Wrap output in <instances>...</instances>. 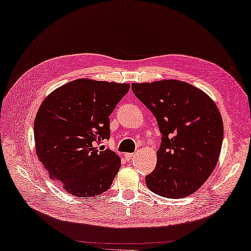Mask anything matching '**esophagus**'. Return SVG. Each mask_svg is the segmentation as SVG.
<instances>
[{
    "label": "esophagus",
    "mask_w": 251,
    "mask_h": 251,
    "mask_svg": "<svg viewBox=\"0 0 251 251\" xmlns=\"http://www.w3.org/2000/svg\"><path fill=\"white\" fill-rule=\"evenodd\" d=\"M125 157L126 158L127 161H130V160H132L133 157H135V153H126Z\"/></svg>",
    "instance_id": "esophagus-1"
}]
</instances>
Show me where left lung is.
<instances>
[{
  "mask_svg": "<svg viewBox=\"0 0 251 251\" xmlns=\"http://www.w3.org/2000/svg\"><path fill=\"white\" fill-rule=\"evenodd\" d=\"M132 90L162 133L147 186L166 198L189 196L209 179L221 154L224 124L216 104L204 91L176 79L133 83Z\"/></svg>",
  "mask_w": 251,
  "mask_h": 251,
  "instance_id": "1",
  "label": "left lung"
}]
</instances>
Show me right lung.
Returning <instances> with one entry per match:
<instances>
[{
  "label": "right lung",
  "mask_w": 251,
  "mask_h": 251,
  "mask_svg": "<svg viewBox=\"0 0 251 251\" xmlns=\"http://www.w3.org/2000/svg\"><path fill=\"white\" fill-rule=\"evenodd\" d=\"M130 85L78 78L49 95L34 122L36 153L49 176L75 197L106 192L120 168L112 150H98L109 138V115Z\"/></svg>",
  "instance_id": "add662e5"
}]
</instances>
